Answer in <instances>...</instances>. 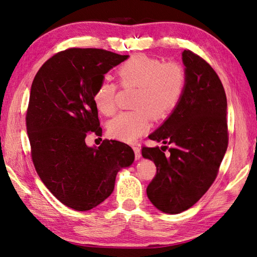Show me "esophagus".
Returning a JSON list of instances; mask_svg holds the SVG:
<instances>
[{
	"mask_svg": "<svg viewBox=\"0 0 257 257\" xmlns=\"http://www.w3.org/2000/svg\"><path fill=\"white\" fill-rule=\"evenodd\" d=\"M133 149H134V151H135V157H136V159L139 160L140 158H141V150H140V148H139L138 146H134V147H133Z\"/></svg>",
	"mask_w": 257,
	"mask_h": 257,
	"instance_id": "1",
	"label": "esophagus"
}]
</instances>
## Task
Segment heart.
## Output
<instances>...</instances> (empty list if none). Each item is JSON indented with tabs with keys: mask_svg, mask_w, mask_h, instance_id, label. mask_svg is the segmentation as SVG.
<instances>
[{
	"mask_svg": "<svg viewBox=\"0 0 257 257\" xmlns=\"http://www.w3.org/2000/svg\"><path fill=\"white\" fill-rule=\"evenodd\" d=\"M122 88H137L135 110L122 111L108 123L112 138L134 143L148 132L151 118H165L181 101L187 87V74L181 64L165 63L159 58L138 55L122 63L117 69ZM118 86L101 80L94 91V102L101 113L112 116L117 110Z\"/></svg>",
	"mask_w": 257,
	"mask_h": 257,
	"instance_id": "heart-1",
	"label": "heart"
}]
</instances>
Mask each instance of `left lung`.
Segmentation results:
<instances>
[{"label":"left lung","mask_w":257,"mask_h":257,"mask_svg":"<svg viewBox=\"0 0 257 257\" xmlns=\"http://www.w3.org/2000/svg\"><path fill=\"white\" fill-rule=\"evenodd\" d=\"M182 61L187 74L184 95L161 127L149 136L172 145L170 154L166 157L159 147L141 150L157 167L147 195L158 210L169 214L190 209L204 195L219 173L228 145L226 95L219 76L189 50L182 53Z\"/></svg>","instance_id":"obj_1"}]
</instances>
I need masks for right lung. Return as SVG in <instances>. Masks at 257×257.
I'll list each match as a JSON object with an SVG mask.
<instances>
[{"label": "right lung", "mask_w": 257, "mask_h": 257, "mask_svg": "<svg viewBox=\"0 0 257 257\" xmlns=\"http://www.w3.org/2000/svg\"><path fill=\"white\" fill-rule=\"evenodd\" d=\"M128 55L99 48H68L46 61L32 83L26 130L33 165L57 200L88 211L112 193L118 171L135 160L132 147L103 140L85 143L102 129L94 91L103 75Z\"/></svg>", "instance_id": "add662e5"}]
</instances>
